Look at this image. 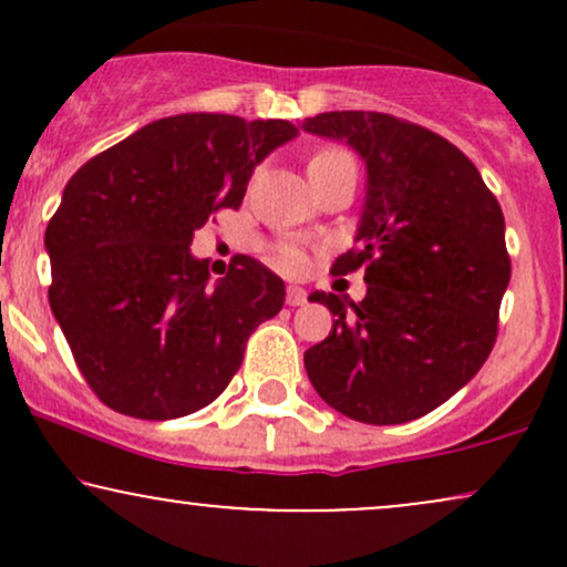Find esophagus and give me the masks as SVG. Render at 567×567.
<instances>
[{
  "label": "esophagus",
  "mask_w": 567,
  "mask_h": 567,
  "mask_svg": "<svg viewBox=\"0 0 567 567\" xmlns=\"http://www.w3.org/2000/svg\"><path fill=\"white\" fill-rule=\"evenodd\" d=\"M285 301H288V306H303L306 292L301 288H288V292H285Z\"/></svg>",
  "instance_id": "1"
}]
</instances>
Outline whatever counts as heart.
<instances>
[{
	"instance_id": "b5f03b06",
	"label": "heart",
	"mask_w": 567,
	"mask_h": 567,
	"mask_svg": "<svg viewBox=\"0 0 567 567\" xmlns=\"http://www.w3.org/2000/svg\"><path fill=\"white\" fill-rule=\"evenodd\" d=\"M341 157H349V154L341 152V148H320V152L311 154L309 167L320 165V162L341 159ZM271 261H275L277 269L285 271V275H298V271L306 269V252L303 247L296 243H279L275 250H271Z\"/></svg>"
}]
</instances>
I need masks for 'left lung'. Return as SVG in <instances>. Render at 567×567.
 Wrapping results in <instances>:
<instances>
[{
	"mask_svg": "<svg viewBox=\"0 0 567 567\" xmlns=\"http://www.w3.org/2000/svg\"><path fill=\"white\" fill-rule=\"evenodd\" d=\"M306 133L343 141L368 167L354 247L333 275L365 269L360 303L311 292L336 317L303 354L317 394L362 424L421 419L474 379L498 333L512 277L504 213L464 152L381 112H328Z\"/></svg>",
	"mask_w": 567,
	"mask_h": 567,
	"instance_id": "left-lung-1",
	"label": "left lung"
}]
</instances>
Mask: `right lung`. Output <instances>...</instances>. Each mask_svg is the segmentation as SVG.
<instances>
[{"label":"right lung","instance_id":"right-lung-1","mask_svg":"<svg viewBox=\"0 0 567 567\" xmlns=\"http://www.w3.org/2000/svg\"><path fill=\"white\" fill-rule=\"evenodd\" d=\"M285 120L178 114L141 127L71 175L44 231L50 309L103 405L167 421L210 405L243 365L285 282L234 256L210 285L194 231L243 205L258 162L296 138Z\"/></svg>","mask_w":567,"mask_h":567}]
</instances>
